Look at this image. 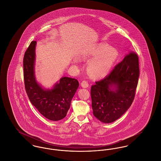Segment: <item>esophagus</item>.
<instances>
[{
  "mask_svg": "<svg viewBox=\"0 0 161 161\" xmlns=\"http://www.w3.org/2000/svg\"><path fill=\"white\" fill-rule=\"evenodd\" d=\"M81 87H83V88H87V87H89V83H88V82H87V81L83 80V81L81 82Z\"/></svg>",
  "mask_w": 161,
  "mask_h": 161,
  "instance_id": "obj_1",
  "label": "esophagus"
}]
</instances>
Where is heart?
Listing matches in <instances>:
<instances>
[{"instance_id": "b5f03b06", "label": "heart", "mask_w": 161, "mask_h": 161, "mask_svg": "<svg viewBox=\"0 0 161 161\" xmlns=\"http://www.w3.org/2000/svg\"><path fill=\"white\" fill-rule=\"evenodd\" d=\"M118 57V52L114 48L101 45L95 47L84 59H93L87 66V72L93 79L105 77L114 64Z\"/></svg>"}]
</instances>
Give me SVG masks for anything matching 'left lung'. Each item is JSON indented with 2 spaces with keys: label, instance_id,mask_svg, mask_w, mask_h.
<instances>
[{
  "label": "left lung",
  "instance_id": "obj_1",
  "mask_svg": "<svg viewBox=\"0 0 161 161\" xmlns=\"http://www.w3.org/2000/svg\"><path fill=\"white\" fill-rule=\"evenodd\" d=\"M139 76L138 55L131 52L110 73L91 87L93 115L104 123L119 118L131 105Z\"/></svg>",
  "mask_w": 161,
  "mask_h": 161
}]
</instances>
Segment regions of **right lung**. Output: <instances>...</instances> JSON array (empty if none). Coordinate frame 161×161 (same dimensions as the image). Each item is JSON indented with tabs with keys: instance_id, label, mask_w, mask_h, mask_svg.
I'll use <instances>...</instances> for the list:
<instances>
[{
	"instance_id": "add662e5",
	"label": "right lung",
	"mask_w": 161,
	"mask_h": 161,
	"mask_svg": "<svg viewBox=\"0 0 161 161\" xmlns=\"http://www.w3.org/2000/svg\"><path fill=\"white\" fill-rule=\"evenodd\" d=\"M36 45V41L31 42L23 57L25 90L31 104L42 115L49 120L59 121L67 115L79 83L77 79L64 77L53 89H43L37 83L34 75Z\"/></svg>"
}]
</instances>
